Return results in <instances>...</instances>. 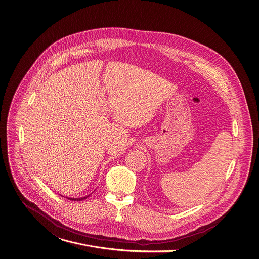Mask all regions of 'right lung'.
<instances>
[{
    "instance_id": "right-lung-1",
    "label": "right lung",
    "mask_w": 259,
    "mask_h": 259,
    "mask_svg": "<svg viewBox=\"0 0 259 259\" xmlns=\"http://www.w3.org/2000/svg\"><path fill=\"white\" fill-rule=\"evenodd\" d=\"M87 197H88V196H85V197H81V198H68V199H70V200H77V201L79 200V201H80V200H82V199H85Z\"/></svg>"
}]
</instances>
